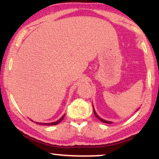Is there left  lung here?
<instances>
[{"label": "left lung", "mask_w": 159, "mask_h": 159, "mask_svg": "<svg viewBox=\"0 0 159 159\" xmlns=\"http://www.w3.org/2000/svg\"><path fill=\"white\" fill-rule=\"evenodd\" d=\"M93 113H94V115L96 116V117H97V118H98L99 119V120H100L101 121H102V122H105V123H107V124H110V123H111V121H105V120H104V119H101L100 117L99 116H98L97 113H96V112H95V111L94 110H93Z\"/></svg>", "instance_id": "left-lung-1"}]
</instances>
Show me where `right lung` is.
I'll return each mask as SVG.
<instances>
[{
	"label": "right lung",
	"mask_w": 159,
	"mask_h": 159,
	"mask_svg": "<svg viewBox=\"0 0 159 159\" xmlns=\"http://www.w3.org/2000/svg\"><path fill=\"white\" fill-rule=\"evenodd\" d=\"M64 116H65V115L62 116L61 118L59 119L58 121H55V122H52V123H38V124L42 125H48V126H49V125H57V124H59V123L60 122V121H61L62 120V119H63Z\"/></svg>",
	"instance_id": "obj_1"
}]
</instances>
